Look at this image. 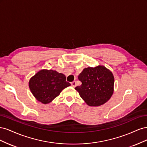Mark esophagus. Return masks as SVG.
Masks as SVG:
<instances>
[{
  "mask_svg": "<svg viewBox=\"0 0 147 147\" xmlns=\"http://www.w3.org/2000/svg\"><path fill=\"white\" fill-rule=\"evenodd\" d=\"M71 86H72V87H75V86H76V82L74 81V82H72V83H71Z\"/></svg>",
  "mask_w": 147,
  "mask_h": 147,
  "instance_id": "1",
  "label": "esophagus"
}]
</instances>
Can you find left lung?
Returning a JSON list of instances; mask_svg holds the SVG:
<instances>
[{
	"label": "left lung",
	"mask_w": 147,
	"mask_h": 147,
	"mask_svg": "<svg viewBox=\"0 0 147 147\" xmlns=\"http://www.w3.org/2000/svg\"><path fill=\"white\" fill-rule=\"evenodd\" d=\"M81 86L76 90L87 105L97 107L107 102L113 93L114 77L103 65L84 69L78 75Z\"/></svg>",
	"instance_id": "1"
}]
</instances>
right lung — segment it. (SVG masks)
I'll return each instance as SVG.
<instances>
[{"label": "right lung", "instance_id": "add662e5", "mask_svg": "<svg viewBox=\"0 0 147 147\" xmlns=\"http://www.w3.org/2000/svg\"><path fill=\"white\" fill-rule=\"evenodd\" d=\"M70 85L64 74L53 70H40L29 82L31 92L35 99L44 104L50 103Z\"/></svg>", "mask_w": 147, "mask_h": 147}]
</instances>
